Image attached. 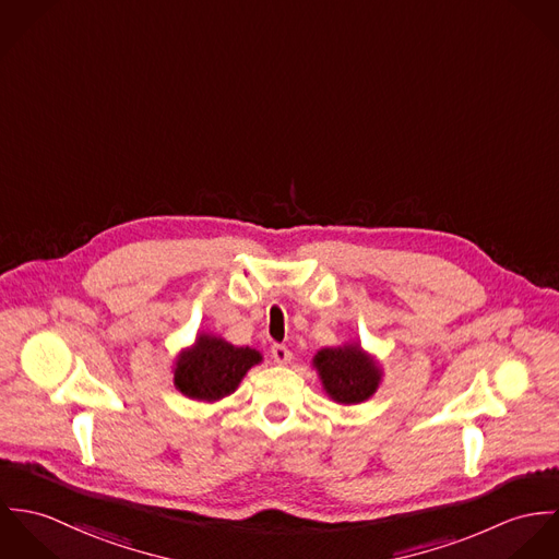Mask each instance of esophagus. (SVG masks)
<instances>
[{"label":"esophagus","mask_w":559,"mask_h":559,"mask_svg":"<svg viewBox=\"0 0 559 559\" xmlns=\"http://www.w3.org/2000/svg\"><path fill=\"white\" fill-rule=\"evenodd\" d=\"M271 357L277 361V364H288L293 359V353L288 350V346L284 344H273L271 346Z\"/></svg>","instance_id":"esophagus-1"}]
</instances>
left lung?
I'll return each instance as SVG.
<instances>
[{
	"instance_id": "1",
	"label": "left lung",
	"mask_w": 559,
	"mask_h": 559,
	"mask_svg": "<svg viewBox=\"0 0 559 559\" xmlns=\"http://www.w3.org/2000/svg\"><path fill=\"white\" fill-rule=\"evenodd\" d=\"M312 364L326 396L340 404H359L370 399L383 379L377 359L359 344L320 348Z\"/></svg>"
}]
</instances>
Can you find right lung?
<instances>
[{
	"mask_svg": "<svg viewBox=\"0 0 559 559\" xmlns=\"http://www.w3.org/2000/svg\"><path fill=\"white\" fill-rule=\"evenodd\" d=\"M262 355L249 346H235L224 337L200 333L195 344L182 350L174 366V385L187 399L217 402L239 388L249 368Z\"/></svg>",
	"mask_w": 559,
	"mask_h": 559,
	"instance_id": "right-lung-1",
	"label": "right lung"
}]
</instances>
